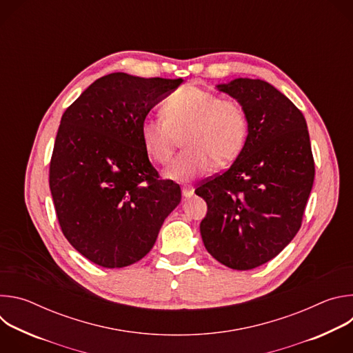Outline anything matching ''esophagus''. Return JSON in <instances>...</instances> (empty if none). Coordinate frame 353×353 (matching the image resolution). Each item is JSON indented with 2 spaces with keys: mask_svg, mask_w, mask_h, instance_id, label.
Segmentation results:
<instances>
[{
  "mask_svg": "<svg viewBox=\"0 0 353 353\" xmlns=\"http://www.w3.org/2000/svg\"><path fill=\"white\" fill-rule=\"evenodd\" d=\"M181 192H183V196H184V198H190V196L194 194V188H192L191 185H183Z\"/></svg>",
  "mask_w": 353,
  "mask_h": 353,
  "instance_id": "34e87169",
  "label": "esophagus"
}]
</instances>
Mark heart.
I'll use <instances>...</instances> for the list:
<instances>
[{
    "mask_svg": "<svg viewBox=\"0 0 353 353\" xmlns=\"http://www.w3.org/2000/svg\"><path fill=\"white\" fill-rule=\"evenodd\" d=\"M162 116L163 120L142 121L141 141L150 159L166 165L184 135L185 149L165 172L177 183L207 174L216 163L232 162L248 134V117L239 102L195 86H184L170 94L162 105Z\"/></svg>",
    "mask_w": 353,
    "mask_h": 353,
    "instance_id": "1",
    "label": "heart"
}]
</instances>
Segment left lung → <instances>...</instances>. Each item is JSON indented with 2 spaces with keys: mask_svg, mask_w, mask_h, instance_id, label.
I'll use <instances>...</instances> for the list:
<instances>
[{
  "mask_svg": "<svg viewBox=\"0 0 353 353\" xmlns=\"http://www.w3.org/2000/svg\"><path fill=\"white\" fill-rule=\"evenodd\" d=\"M218 89L244 108L248 134L230 168L195 188L208 205L199 230L215 260L245 271L276 257L299 232L314 159L303 114L271 83L237 78Z\"/></svg>",
  "mask_w": 353,
  "mask_h": 353,
  "instance_id": "1",
  "label": "left lung"
}]
</instances>
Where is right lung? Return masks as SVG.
<instances>
[{
	"label": "right lung",
	"mask_w": 353,
	"mask_h": 353,
	"mask_svg": "<svg viewBox=\"0 0 353 353\" xmlns=\"http://www.w3.org/2000/svg\"><path fill=\"white\" fill-rule=\"evenodd\" d=\"M179 79L113 72L96 79L64 112L48 183L60 228L89 261L123 268L154 247L181 190L161 180L141 124Z\"/></svg>",
	"instance_id": "obj_1"
}]
</instances>
